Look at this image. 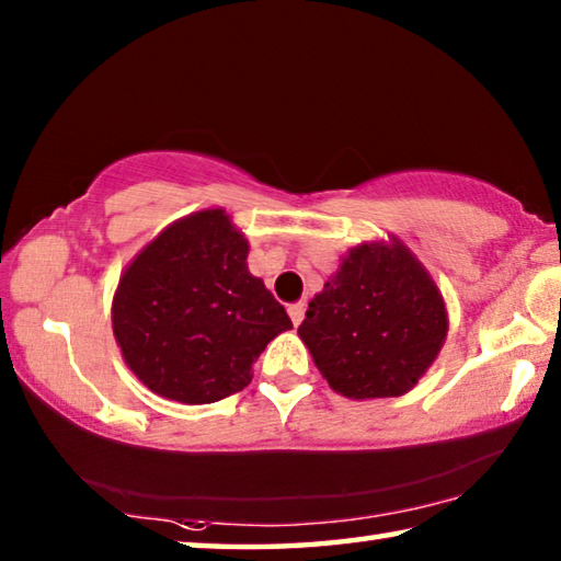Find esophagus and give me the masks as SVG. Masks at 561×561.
Returning <instances> with one entry per match:
<instances>
[{
  "mask_svg": "<svg viewBox=\"0 0 561 561\" xmlns=\"http://www.w3.org/2000/svg\"><path fill=\"white\" fill-rule=\"evenodd\" d=\"M304 311H307V304H304V301H294V304H289V317H291V321H294V327H299V324H301Z\"/></svg>",
  "mask_w": 561,
  "mask_h": 561,
  "instance_id": "esophagus-1",
  "label": "esophagus"
}]
</instances>
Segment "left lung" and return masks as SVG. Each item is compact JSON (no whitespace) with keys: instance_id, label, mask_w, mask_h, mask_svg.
<instances>
[{"instance_id":"obj_1","label":"left lung","mask_w":561,"mask_h":561,"mask_svg":"<svg viewBox=\"0 0 561 561\" xmlns=\"http://www.w3.org/2000/svg\"><path fill=\"white\" fill-rule=\"evenodd\" d=\"M299 336L336 393L403 396L438 358L448 336L440 289L408 247L364 242L309 301Z\"/></svg>"}]
</instances>
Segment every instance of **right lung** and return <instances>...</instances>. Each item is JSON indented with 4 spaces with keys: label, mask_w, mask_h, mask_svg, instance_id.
<instances>
[{
    "label": "right lung",
    "mask_w": 561,
    "mask_h": 561,
    "mask_svg": "<svg viewBox=\"0 0 561 561\" xmlns=\"http://www.w3.org/2000/svg\"><path fill=\"white\" fill-rule=\"evenodd\" d=\"M247 254L244 234L217 207L168 225L121 274L113 334L150 391L187 405L220 401L252 381L264 346L291 329Z\"/></svg>",
    "instance_id": "1"
}]
</instances>
